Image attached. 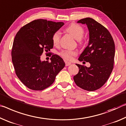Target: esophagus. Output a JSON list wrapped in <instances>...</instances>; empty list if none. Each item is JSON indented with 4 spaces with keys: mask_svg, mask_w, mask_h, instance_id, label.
<instances>
[{
    "mask_svg": "<svg viewBox=\"0 0 126 126\" xmlns=\"http://www.w3.org/2000/svg\"><path fill=\"white\" fill-rule=\"evenodd\" d=\"M71 64V63H70V62H69L67 61H65V65L66 66H69Z\"/></svg>",
    "mask_w": 126,
    "mask_h": 126,
    "instance_id": "1",
    "label": "esophagus"
}]
</instances>
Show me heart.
<instances>
[{"label":"heart","mask_w":126,"mask_h":126,"mask_svg":"<svg viewBox=\"0 0 126 126\" xmlns=\"http://www.w3.org/2000/svg\"><path fill=\"white\" fill-rule=\"evenodd\" d=\"M66 31L73 36L77 40H80L84 34V28L79 24L73 23L66 28ZM61 34L59 31L54 33L52 36V42L55 46L59 45ZM76 52L72 50H65L61 52V56L66 60H71L73 56L76 55Z\"/></svg>","instance_id":"heart-1"}]
</instances>
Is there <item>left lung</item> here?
<instances>
[{
    "mask_svg": "<svg viewBox=\"0 0 126 126\" xmlns=\"http://www.w3.org/2000/svg\"><path fill=\"white\" fill-rule=\"evenodd\" d=\"M77 22L87 26L89 35L87 46L78 60L89 62L90 66L88 67L77 63L79 71L74 80L82 89L94 91L106 83L113 70L114 42L107 29L92 18H84Z\"/></svg>",
    "mask_w": 126,
    "mask_h": 126,
    "instance_id": "1",
    "label": "left lung"
}]
</instances>
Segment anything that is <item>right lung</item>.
Listing matches in <instances>:
<instances>
[{"label":"right lung","mask_w":126,"mask_h":126,"mask_svg":"<svg viewBox=\"0 0 126 126\" xmlns=\"http://www.w3.org/2000/svg\"><path fill=\"white\" fill-rule=\"evenodd\" d=\"M63 25V22L37 19L16 33L12 50V63L16 76L30 89L48 88L65 67L63 59L57 55L51 56L50 63L41 60L44 51L47 52L53 48V34Z\"/></svg>","instance_id":"right-lung-1"}]
</instances>
